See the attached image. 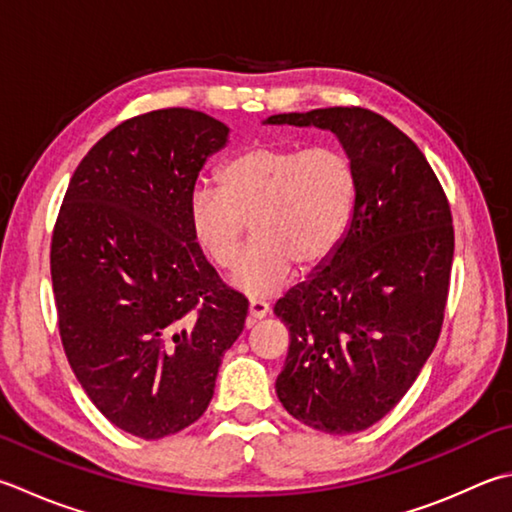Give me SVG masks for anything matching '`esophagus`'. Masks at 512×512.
<instances>
[{
  "label": "esophagus",
  "mask_w": 512,
  "mask_h": 512,
  "mask_svg": "<svg viewBox=\"0 0 512 512\" xmlns=\"http://www.w3.org/2000/svg\"><path fill=\"white\" fill-rule=\"evenodd\" d=\"M269 314V305L265 301H260V298H254L252 303H249V323H256L260 318H265Z\"/></svg>",
  "instance_id": "1"
}]
</instances>
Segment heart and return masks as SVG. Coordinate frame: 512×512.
Listing matches in <instances>:
<instances>
[{"instance_id": "b5f03b06", "label": "heart", "mask_w": 512, "mask_h": 512, "mask_svg": "<svg viewBox=\"0 0 512 512\" xmlns=\"http://www.w3.org/2000/svg\"><path fill=\"white\" fill-rule=\"evenodd\" d=\"M218 187L191 189V236L227 269L252 225L254 243L231 274V285L252 298L281 292L296 265L312 272L339 252L359 198L354 162L336 147L254 144L220 167Z\"/></svg>"}]
</instances>
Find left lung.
<instances>
[{"mask_svg":"<svg viewBox=\"0 0 512 512\" xmlns=\"http://www.w3.org/2000/svg\"><path fill=\"white\" fill-rule=\"evenodd\" d=\"M265 122L330 129L359 178L339 252L274 305L289 330L283 408L350 435L397 406L435 350L455 254L450 205L417 144L379 113L332 106Z\"/></svg>","mask_w":512,"mask_h":512,"instance_id":"8db88e82","label":"left lung"}]
</instances>
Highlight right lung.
I'll list each match as a JSON object with an SVG mask.
<instances>
[{
  "label": "right lung",
  "mask_w": 512,
  "mask_h": 512,
  "mask_svg": "<svg viewBox=\"0 0 512 512\" xmlns=\"http://www.w3.org/2000/svg\"><path fill=\"white\" fill-rule=\"evenodd\" d=\"M229 129L207 113L136 115L93 144L66 189L51 278L66 359L106 419L162 439L202 417L247 298L207 263L187 200Z\"/></svg>",
  "instance_id": "add662e5"
}]
</instances>
